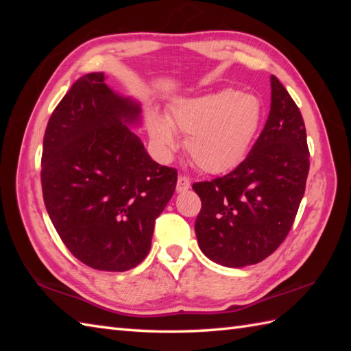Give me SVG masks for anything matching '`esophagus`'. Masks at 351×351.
Listing matches in <instances>:
<instances>
[{
  "instance_id": "1",
  "label": "esophagus",
  "mask_w": 351,
  "mask_h": 351,
  "mask_svg": "<svg viewBox=\"0 0 351 351\" xmlns=\"http://www.w3.org/2000/svg\"><path fill=\"white\" fill-rule=\"evenodd\" d=\"M191 187V182L187 176H180L178 178V182H176V191L178 193H182V191H187Z\"/></svg>"
}]
</instances>
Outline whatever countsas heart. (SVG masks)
I'll use <instances>...</instances> for the list:
<instances>
[{"mask_svg": "<svg viewBox=\"0 0 351 351\" xmlns=\"http://www.w3.org/2000/svg\"><path fill=\"white\" fill-rule=\"evenodd\" d=\"M261 117L263 107L255 96L223 88L175 101L166 117L151 111L146 126L161 158L178 149V132L185 136V151L200 170L223 173L249 152Z\"/></svg>", "mask_w": 351, "mask_h": 351, "instance_id": "b5f03b06", "label": "heart"}]
</instances>
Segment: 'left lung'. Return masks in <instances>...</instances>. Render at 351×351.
I'll return each mask as SVG.
<instances>
[{
	"label": "left lung",
	"instance_id": "left-lung-1",
	"mask_svg": "<svg viewBox=\"0 0 351 351\" xmlns=\"http://www.w3.org/2000/svg\"><path fill=\"white\" fill-rule=\"evenodd\" d=\"M271 106L263 132L230 173L193 184L202 210L196 219L200 250L215 264H258L285 240L309 171L306 130L299 107L271 75Z\"/></svg>",
	"mask_w": 351,
	"mask_h": 351
}]
</instances>
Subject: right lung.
Masks as SVG:
<instances>
[{
	"instance_id": "right-lung-1",
	"label": "right lung",
	"mask_w": 351,
	"mask_h": 351,
	"mask_svg": "<svg viewBox=\"0 0 351 351\" xmlns=\"http://www.w3.org/2000/svg\"><path fill=\"white\" fill-rule=\"evenodd\" d=\"M140 114V102L93 72L72 84L45 131V206L66 247L95 270L138 265L175 193L178 171L155 162L131 131Z\"/></svg>"
}]
</instances>
